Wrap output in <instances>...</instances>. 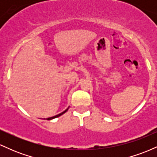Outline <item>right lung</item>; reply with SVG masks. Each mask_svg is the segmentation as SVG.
<instances>
[{
	"instance_id": "1",
	"label": "right lung",
	"mask_w": 157,
	"mask_h": 157,
	"mask_svg": "<svg viewBox=\"0 0 157 157\" xmlns=\"http://www.w3.org/2000/svg\"><path fill=\"white\" fill-rule=\"evenodd\" d=\"M68 108H69V107H68ZM68 109H66V110H65V111H63V112H62V113H59V114L56 115V116L52 117H48V118H47V119H46V120H52V119H54V118H57V117H60V116H61V115H62V114H63V113H66V111H68Z\"/></svg>"
}]
</instances>
